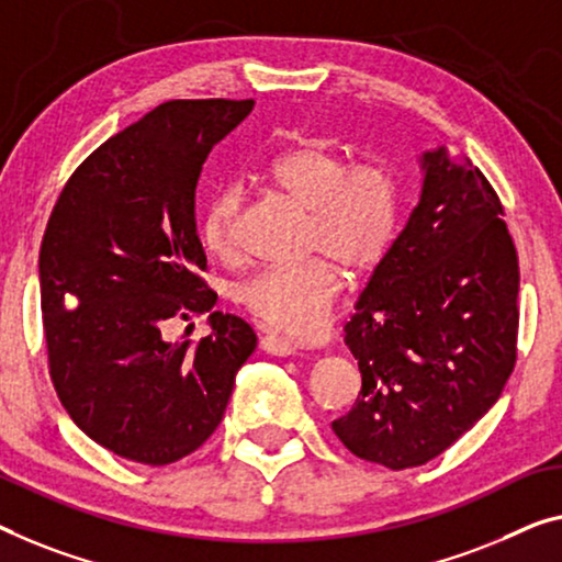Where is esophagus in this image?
Instances as JSON below:
<instances>
[{
    "label": "esophagus",
    "instance_id": "1",
    "mask_svg": "<svg viewBox=\"0 0 562 562\" xmlns=\"http://www.w3.org/2000/svg\"><path fill=\"white\" fill-rule=\"evenodd\" d=\"M259 348L265 350V353L270 356H295L297 353V346L288 338H282V335H274V333H267L262 340H259Z\"/></svg>",
    "mask_w": 562,
    "mask_h": 562
}]
</instances>
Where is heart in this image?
<instances>
[{
  "label": "heart",
  "mask_w": 562,
  "mask_h": 562,
  "mask_svg": "<svg viewBox=\"0 0 562 562\" xmlns=\"http://www.w3.org/2000/svg\"><path fill=\"white\" fill-rule=\"evenodd\" d=\"M267 179L310 212L307 247L331 255L300 265L265 267L237 288V303L267 328L290 338H313L328 325L342 290L333 257L350 272L381 262L398 232L401 191L391 169L348 158L325 140L307 138L280 150L267 164ZM241 191L224 187L209 201L201 239L214 257L232 262L239 255Z\"/></svg>",
  "instance_id": "heart-1"
}]
</instances>
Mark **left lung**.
<instances>
[{"mask_svg": "<svg viewBox=\"0 0 562 562\" xmlns=\"http://www.w3.org/2000/svg\"><path fill=\"white\" fill-rule=\"evenodd\" d=\"M346 325L363 386L333 431L389 469L439 457L497 404L515 368L520 267L484 173L447 146Z\"/></svg>", "mask_w": 562, "mask_h": 562, "instance_id": "left-lung-1", "label": "left lung"}]
</instances>
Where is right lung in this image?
Segmentation results:
<instances>
[{
  "label": "right lung",
  "instance_id": "add662e5",
  "mask_svg": "<svg viewBox=\"0 0 562 562\" xmlns=\"http://www.w3.org/2000/svg\"><path fill=\"white\" fill-rule=\"evenodd\" d=\"M255 100H169L93 150L65 183L40 249L49 375L65 412L113 454L164 467L212 437L257 335L212 313L199 272L196 183ZM210 313L199 344L171 316Z\"/></svg>",
  "mask_w": 562,
  "mask_h": 562
}]
</instances>
